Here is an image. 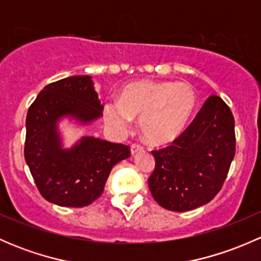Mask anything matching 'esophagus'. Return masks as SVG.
Returning a JSON list of instances; mask_svg holds the SVG:
<instances>
[{
  "instance_id": "34e87169",
  "label": "esophagus",
  "mask_w": 261,
  "mask_h": 261,
  "mask_svg": "<svg viewBox=\"0 0 261 261\" xmlns=\"http://www.w3.org/2000/svg\"><path fill=\"white\" fill-rule=\"evenodd\" d=\"M144 147L141 145H139V144H133V145L130 146V151H131V155H135L136 152H140L143 151Z\"/></svg>"
}]
</instances>
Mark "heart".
Here are the masks:
<instances>
[{"mask_svg": "<svg viewBox=\"0 0 261 261\" xmlns=\"http://www.w3.org/2000/svg\"><path fill=\"white\" fill-rule=\"evenodd\" d=\"M197 105L198 96L189 83L139 81L122 89L120 101L106 102L105 120L116 133L125 134L133 118H140L144 139L154 145H165L184 133Z\"/></svg>", "mask_w": 261, "mask_h": 261, "instance_id": "1", "label": "heart"}]
</instances>
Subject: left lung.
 <instances>
[{"mask_svg":"<svg viewBox=\"0 0 261 261\" xmlns=\"http://www.w3.org/2000/svg\"><path fill=\"white\" fill-rule=\"evenodd\" d=\"M149 188L165 210L191 211L218 193L235 156V120L227 105L211 96L170 146L154 150Z\"/></svg>","mask_w":261,"mask_h":261,"instance_id":"8db88e82","label":"left lung"}]
</instances>
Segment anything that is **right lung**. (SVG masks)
I'll use <instances>...</instances> for the list:
<instances>
[{
  "label": "right lung",
  "instance_id": "add662e5",
  "mask_svg": "<svg viewBox=\"0 0 261 261\" xmlns=\"http://www.w3.org/2000/svg\"><path fill=\"white\" fill-rule=\"evenodd\" d=\"M103 105L91 75H72L43 88L26 116L25 160L46 201L84 207L102 194L112 168L130 156L127 145L82 136L64 145L62 121L88 126L102 117Z\"/></svg>",
  "mask_w": 261,
  "mask_h": 261
}]
</instances>
